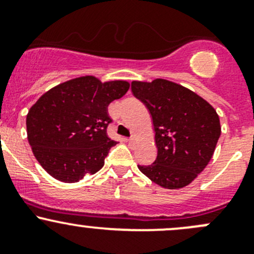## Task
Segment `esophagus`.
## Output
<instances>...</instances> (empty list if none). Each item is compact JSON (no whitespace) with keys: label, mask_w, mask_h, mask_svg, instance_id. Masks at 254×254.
<instances>
[{"label":"esophagus","mask_w":254,"mask_h":254,"mask_svg":"<svg viewBox=\"0 0 254 254\" xmlns=\"http://www.w3.org/2000/svg\"><path fill=\"white\" fill-rule=\"evenodd\" d=\"M126 142H128V143H133V142H134V138H133V137L126 138Z\"/></svg>","instance_id":"34e87169"}]
</instances>
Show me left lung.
Returning a JSON list of instances; mask_svg holds the SVG:
<instances>
[{
    "label": "left lung",
    "mask_w": 254,
    "mask_h": 254,
    "mask_svg": "<svg viewBox=\"0 0 254 254\" xmlns=\"http://www.w3.org/2000/svg\"><path fill=\"white\" fill-rule=\"evenodd\" d=\"M133 95L149 110L158 155L138 169L165 189L189 185L211 160L221 134L218 115L191 90L165 79L132 81Z\"/></svg>",
    "instance_id": "obj_1"
}]
</instances>
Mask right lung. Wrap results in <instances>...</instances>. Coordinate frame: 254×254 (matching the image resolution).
Wrapping results in <instances>:
<instances>
[{
	"label": "right lung",
	"instance_id": "obj_1",
	"mask_svg": "<svg viewBox=\"0 0 254 254\" xmlns=\"http://www.w3.org/2000/svg\"><path fill=\"white\" fill-rule=\"evenodd\" d=\"M129 89L125 80L75 77L43 94L27 115V138L43 169L63 183H77L105 164L112 121L107 107Z\"/></svg>",
	"mask_w": 254,
	"mask_h": 254
}]
</instances>
